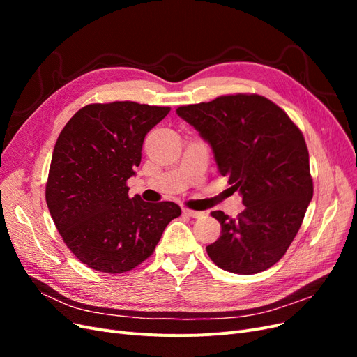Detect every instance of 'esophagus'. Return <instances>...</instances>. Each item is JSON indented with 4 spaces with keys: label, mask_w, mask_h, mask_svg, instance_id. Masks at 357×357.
<instances>
[{
    "label": "esophagus",
    "mask_w": 357,
    "mask_h": 357,
    "mask_svg": "<svg viewBox=\"0 0 357 357\" xmlns=\"http://www.w3.org/2000/svg\"><path fill=\"white\" fill-rule=\"evenodd\" d=\"M183 213L186 215H190V218H195V219H201L205 215L204 211H195V210H189V208H183Z\"/></svg>",
    "instance_id": "34e87169"
}]
</instances>
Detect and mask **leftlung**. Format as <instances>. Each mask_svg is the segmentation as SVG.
<instances>
[{"label":"left lung","instance_id":"1","mask_svg":"<svg viewBox=\"0 0 357 357\" xmlns=\"http://www.w3.org/2000/svg\"><path fill=\"white\" fill-rule=\"evenodd\" d=\"M177 114L207 142L218 169L245 205L236 219L211 211L222 232L207 245L225 271L256 274L284 256L312 198L305 139L277 104L256 93L222 95Z\"/></svg>","mask_w":357,"mask_h":357}]
</instances>
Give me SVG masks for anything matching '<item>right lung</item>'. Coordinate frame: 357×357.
<instances>
[{
    "instance_id": "right-lung-1",
    "label": "right lung",
    "mask_w": 357,
    "mask_h": 357,
    "mask_svg": "<svg viewBox=\"0 0 357 357\" xmlns=\"http://www.w3.org/2000/svg\"><path fill=\"white\" fill-rule=\"evenodd\" d=\"M169 107L132 101L89 104L75 113L53 149L46 202L63 243L100 273L131 271L153 253L177 204L128 197L146 134Z\"/></svg>"
}]
</instances>
